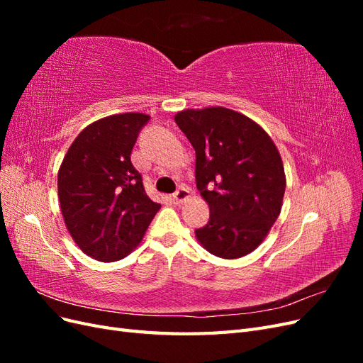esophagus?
Returning <instances> with one entry per match:
<instances>
[{
  "instance_id": "obj_1",
  "label": "esophagus",
  "mask_w": 363,
  "mask_h": 363,
  "mask_svg": "<svg viewBox=\"0 0 363 363\" xmlns=\"http://www.w3.org/2000/svg\"><path fill=\"white\" fill-rule=\"evenodd\" d=\"M172 199H174L175 204H183L184 201H188L191 199V192L186 188H180L177 192L172 195Z\"/></svg>"
}]
</instances>
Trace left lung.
I'll return each mask as SVG.
<instances>
[{
  "instance_id": "8db88e82",
  "label": "left lung",
  "mask_w": 363,
  "mask_h": 363,
  "mask_svg": "<svg viewBox=\"0 0 363 363\" xmlns=\"http://www.w3.org/2000/svg\"><path fill=\"white\" fill-rule=\"evenodd\" d=\"M174 119L195 150L196 188L211 208L196 240L216 257L250 255L283 206L286 175L276 144L256 121L221 106L184 108Z\"/></svg>"
}]
</instances>
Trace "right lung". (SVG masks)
I'll return each mask as SVG.
<instances>
[{"instance_id":"1","label":"right lung","mask_w":363,"mask_h":363,"mask_svg":"<svg viewBox=\"0 0 363 363\" xmlns=\"http://www.w3.org/2000/svg\"><path fill=\"white\" fill-rule=\"evenodd\" d=\"M148 119L139 112L98 119L80 131L62 160L57 191L63 221L77 247L95 260L130 255L160 208L130 160Z\"/></svg>"}]
</instances>
